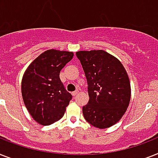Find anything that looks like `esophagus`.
Returning <instances> with one entry per match:
<instances>
[{"mask_svg":"<svg viewBox=\"0 0 158 158\" xmlns=\"http://www.w3.org/2000/svg\"><path fill=\"white\" fill-rule=\"evenodd\" d=\"M78 93H79V91L76 90V91H75V92H72V95H73V96H74V97H75V96H76V95L78 94Z\"/></svg>","mask_w":158,"mask_h":158,"instance_id":"34e87169","label":"esophagus"}]
</instances>
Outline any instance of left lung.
Listing matches in <instances>:
<instances>
[{
	"mask_svg": "<svg viewBox=\"0 0 158 158\" xmlns=\"http://www.w3.org/2000/svg\"><path fill=\"white\" fill-rule=\"evenodd\" d=\"M88 82L89 101L83 114L95 127L104 129L121 119L129 106L131 85L119 60L104 50L76 52Z\"/></svg>",
	"mask_w": 158,
	"mask_h": 158,
	"instance_id": "8db88e82",
	"label": "left lung"
}]
</instances>
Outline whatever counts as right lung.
Masks as SVG:
<instances>
[{"label": "right lung", "mask_w": 158, "mask_h": 158, "mask_svg": "<svg viewBox=\"0 0 158 158\" xmlns=\"http://www.w3.org/2000/svg\"><path fill=\"white\" fill-rule=\"evenodd\" d=\"M74 53L49 49L28 66L22 80L24 104L33 118L48 126L63 117L72 99L60 79V71L73 58Z\"/></svg>", "instance_id": "1"}]
</instances>
